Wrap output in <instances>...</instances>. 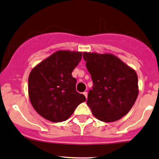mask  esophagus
<instances>
[{"label": "esophagus", "instance_id": "obj_1", "mask_svg": "<svg viewBox=\"0 0 159 159\" xmlns=\"http://www.w3.org/2000/svg\"><path fill=\"white\" fill-rule=\"evenodd\" d=\"M83 95H84L85 96V97L86 98H87V92H84V93H83Z\"/></svg>", "mask_w": 159, "mask_h": 159}]
</instances>
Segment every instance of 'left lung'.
<instances>
[{"label":"left lung","mask_w":159,"mask_h":159,"mask_svg":"<svg viewBox=\"0 0 159 159\" xmlns=\"http://www.w3.org/2000/svg\"><path fill=\"white\" fill-rule=\"evenodd\" d=\"M83 56L93 83L87 99L92 113L102 122L119 120L138 97L136 72L111 53L83 52Z\"/></svg>","instance_id":"1"}]
</instances>
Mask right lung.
Listing matches in <instances>:
<instances>
[{
  "mask_svg": "<svg viewBox=\"0 0 159 159\" xmlns=\"http://www.w3.org/2000/svg\"><path fill=\"white\" fill-rule=\"evenodd\" d=\"M82 52L58 50L30 71L28 95L36 112L53 122L66 121L76 108L86 101L76 91L72 72L79 64Z\"/></svg>",
  "mask_w": 159,
  "mask_h": 159,
  "instance_id": "obj_1",
  "label": "right lung"
}]
</instances>
